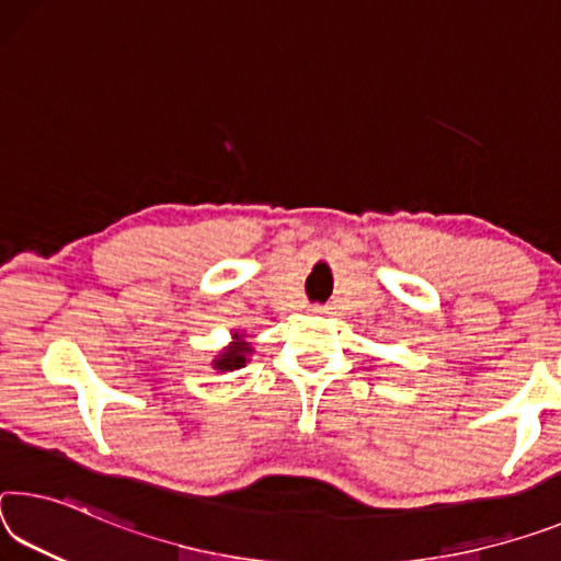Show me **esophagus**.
Wrapping results in <instances>:
<instances>
[{"label": "esophagus", "instance_id": "1", "mask_svg": "<svg viewBox=\"0 0 561 561\" xmlns=\"http://www.w3.org/2000/svg\"><path fill=\"white\" fill-rule=\"evenodd\" d=\"M312 312H317V314H322V312H324V307H319V305H314V307H312Z\"/></svg>", "mask_w": 561, "mask_h": 561}]
</instances>
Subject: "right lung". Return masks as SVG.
<instances>
[{"mask_svg":"<svg viewBox=\"0 0 561 561\" xmlns=\"http://www.w3.org/2000/svg\"><path fill=\"white\" fill-rule=\"evenodd\" d=\"M237 336V334H234ZM249 354V346L247 344H234V346H229V350H225L221 352V357L215 362V367L217 369H225V371H229V369H239V367H244V357Z\"/></svg>","mask_w":561,"mask_h":561,"instance_id":"right-lung-1","label":"right lung"}]
</instances>
